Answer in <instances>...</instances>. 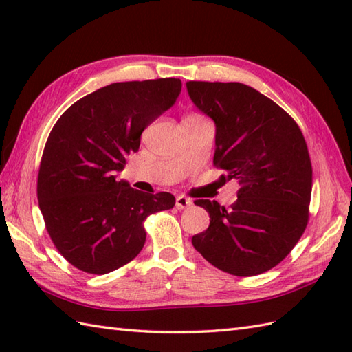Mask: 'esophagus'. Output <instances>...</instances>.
Here are the masks:
<instances>
[{
    "label": "esophagus",
    "mask_w": 352,
    "mask_h": 352,
    "mask_svg": "<svg viewBox=\"0 0 352 352\" xmlns=\"http://www.w3.org/2000/svg\"><path fill=\"white\" fill-rule=\"evenodd\" d=\"M192 204H193L192 199L188 198V197L180 195V197H177V199H175V207L178 208V210H183V208H188V207H190Z\"/></svg>",
    "instance_id": "34e87169"
}]
</instances>
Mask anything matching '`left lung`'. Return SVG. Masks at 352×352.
Wrapping results in <instances>:
<instances>
[{"label":"left lung","instance_id":"1","mask_svg":"<svg viewBox=\"0 0 352 352\" xmlns=\"http://www.w3.org/2000/svg\"><path fill=\"white\" fill-rule=\"evenodd\" d=\"M197 109L216 126L213 163L237 180L231 208L210 199L195 204L210 226L192 237L208 263L237 276L263 274L300 241L309 221L311 162L300 126L251 86L188 81Z\"/></svg>","mask_w":352,"mask_h":352}]
</instances>
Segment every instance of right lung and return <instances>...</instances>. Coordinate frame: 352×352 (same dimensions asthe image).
<instances>
[{
  "label": "right lung",
  "mask_w": 352,
  "mask_h": 352,
  "mask_svg": "<svg viewBox=\"0 0 352 352\" xmlns=\"http://www.w3.org/2000/svg\"><path fill=\"white\" fill-rule=\"evenodd\" d=\"M180 92V78L113 83L74 102L52 126L37 199L52 243L80 271L102 275L129 263L145 245L144 221L175 206L170 193L140 192L116 175Z\"/></svg>",
  "instance_id": "obj_1"
}]
</instances>
